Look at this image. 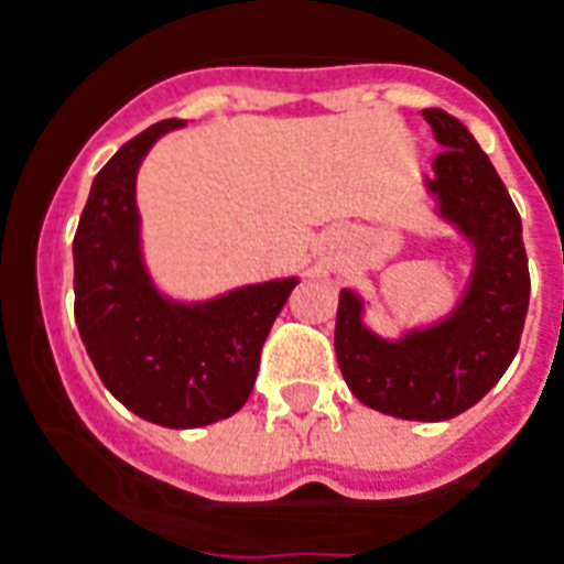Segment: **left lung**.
<instances>
[{
  "label": "left lung",
  "mask_w": 564,
  "mask_h": 564,
  "mask_svg": "<svg viewBox=\"0 0 564 564\" xmlns=\"http://www.w3.org/2000/svg\"><path fill=\"white\" fill-rule=\"evenodd\" d=\"M421 117L433 126L430 192L442 215L476 243V272L458 310L442 324L399 344L361 324V301L340 290L335 355L340 376L361 404L406 421H447L465 413L505 376L522 340L531 274L522 217L476 137L442 108Z\"/></svg>",
  "instance_id": "1"
}]
</instances>
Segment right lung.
Masks as SVG:
<instances>
[{
  "label": "right lung",
  "instance_id": "add662e5",
  "mask_svg": "<svg viewBox=\"0 0 564 564\" xmlns=\"http://www.w3.org/2000/svg\"><path fill=\"white\" fill-rule=\"evenodd\" d=\"M183 120L154 122L94 177L74 235V318L102 384L140 419L188 430L246 404L260 349L295 278L200 306L169 304L140 260L134 180L145 151Z\"/></svg>",
  "mask_w": 564,
  "mask_h": 564
}]
</instances>
